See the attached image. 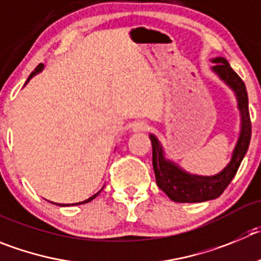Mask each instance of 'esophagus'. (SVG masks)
I'll list each match as a JSON object with an SVG mask.
<instances>
[{
    "mask_svg": "<svg viewBox=\"0 0 261 261\" xmlns=\"http://www.w3.org/2000/svg\"><path fill=\"white\" fill-rule=\"evenodd\" d=\"M148 122L147 121H136V122L133 123L131 126V131L133 133H142V131H147L148 130Z\"/></svg>",
    "mask_w": 261,
    "mask_h": 261,
    "instance_id": "esophagus-1",
    "label": "esophagus"
}]
</instances>
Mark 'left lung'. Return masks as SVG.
I'll return each mask as SVG.
<instances>
[{
	"instance_id": "1",
	"label": "left lung",
	"mask_w": 261,
	"mask_h": 261,
	"mask_svg": "<svg viewBox=\"0 0 261 261\" xmlns=\"http://www.w3.org/2000/svg\"><path fill=\"white\" fill-rule=\"evenodd\" d=\"M211 62L215 63L211 70L236 95L241 116L240 135H238L229 164L218 174L211 175V176H202V175L186 171L179 165L175 164L174 161L166 158L164 147L157 136L149 134L153 149V170H154L155 181L160 189H162L167 194V197L174 202L193 203V202H204L218 198L234 177L250 145L251 121H250V113H248V97L245 84L240 79V75L230 68L226 59L218 57L213 58Z\"/></svg>"
}]
</instances>
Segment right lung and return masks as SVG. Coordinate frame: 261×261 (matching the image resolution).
<instances>
[{
	"instance_id": "add662e5",
	"label": "right lung",
	"mask_w": 261,
	"mask_h": 261,
	"mask_svg": "<svg viewBox=\"0 0 261 261\" xmlns=\"http://www.w3.org/2000/svg\"><path fill=\"white\" fill-rule=\"evenodd\" d=\"M43 68H45V65H43V64H40V65H37V68H36V69L33 70V72L31 73V75H29V77H28V80H27L25 85L28 84V82H29V80H31L32 77H35L36 74H38V73H40L41 70L43 69ZM101 189H103V188H101ZM101 189H100V191H99V192H97V193H95L94 196H91V197H90V198L85 199V201H82V202H77V203H70V204H69V203H67V204H64V203H55V202H51V203H54V204H58V206H60V207H65V206H75V204H82V203H87V202L92 201V199H94L95 197L97 196V194L100 193V192H101Z\"/></svg>"
}]
</instances>
